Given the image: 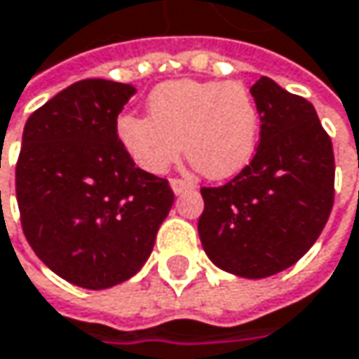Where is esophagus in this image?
<instances>
[{"label":"esophagus","mask_w":359,"mask_h":359,"mask_svg":"<svg viewBox=\"0 0 359 359\" xmlns=\"http://www.w3.org/2000/svg\"><path fill=\"white\" fill-rule=\"evenodd\" d=\"M171 184V190L180 196V194H186V192H192L194 190V186L190 184V182H184V180H171L169 182Z\"/></svg>","instance_id":"obj_1"}]
</instances>
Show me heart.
<instances>
[{
  "mask_svg": "<svg viewBox=\"0 0 359 359\" xmlns=\"http://www.w3.org/2000/svg\"><path fill=\"white\" fill-rule=\"evenodd\" d=\"M117 136L132 161L163 175L182 155L210 180H225L252 161L260 111L242 82L173 80L149 97V117L121 115Z\"/></svg>",
  "mask_w": 359,
  "mask_h": 359,
  "instance_id": "obj_1",
  "label": "heart"
}]
</instances>
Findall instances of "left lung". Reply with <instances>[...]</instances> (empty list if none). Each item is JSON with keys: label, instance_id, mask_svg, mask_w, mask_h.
Segmentation results:
<instances>
[{"label": "left lung", "instance_id": "obj_1", "mask_svg": "<svg viewBox=\"0 0 359 359\" xmlns=\"http://www.w3.org/2000/svg\"><path fill=\"white\" fill-rule=\"evenodd\" d=\"M250 93L260 111V144L231 182L202 188L198 233L219 269L264 279L295 264L325 229L335 157L312 103L266 76Z\"/></svg>", "mask_w": 359, "mask_h": 359}]
</instances>
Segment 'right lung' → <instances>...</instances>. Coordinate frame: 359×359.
Wrapping results in <instances>:
<instances>
[{
	"mask_svg": "<svg viewBox=\"0 0 359 359\" xmlns=\"http://www.w3.org/2000/svg\"><path fill=\"white\" fill-rule=\"evenodd\" d=\"M134 93L132 84L80 80L24 126L16 165L24 236L55 275L84 290L134 277L173 204L167 180L136 167L117 136Z\"/></svg>",
	"mask_w": 359,
	"mask_h": 359,
	"instance_id": "right-lung-1",
	"label": "right lung"
}]
</instances>
